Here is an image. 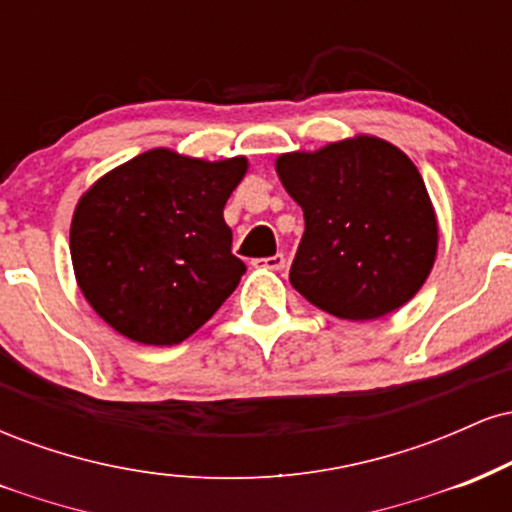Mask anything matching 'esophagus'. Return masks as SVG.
<instances>
[{"instance_id":"1","label":"esophagus","mask_w":512,"mask_h":512,"mask_svg":"<svg viewBox=\"0 0 512 512\" xmlns=\"http://www.w3.org/2000/svg\"><path fill=\"white\" fill-rule=\"evenodd\" d=\"M252 264H255V267H264V269H276V272H279V269L286 267V257L281 255V252H276V255L260 257V260H255Z\"/></svg>"}]
</instances>
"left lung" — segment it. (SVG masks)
Returning a JSON list of instances; mask_svg holds the SVG:
<instances>
[{
    "mask_svg": "<svg viewBox=\"0 0 512 512\" xmlns=\"http://www.w3.org/2000/svg\"><path fill=\"white\" fill-rule=\"evenodd\" d=\"M276 173L303 209L293 289L342 320H378L424 286L438 223L424 178L397 146L375 137L284 154Z\"/></svg>",
    "mask_w": 512,
    "mask_h": 512,
    "instance_id": "left-lung-1",
    "label": "left lung"
}]
</instances>
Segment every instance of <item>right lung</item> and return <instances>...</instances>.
Segmentation results:
<instances>
[{"label": "right lung", "instance_id": "1", "mask_svg": "<svg viewBox=\"0 0 512 512\" xmlns=\"http://www.w3.org/2000/svg\"><path fill=\"white\" fill-rule=\"evenodd\" d=\"M245 170L243 156L209 163L154 149L81 197L69 231L74 274L113 330L180 344L236 291L245 264L223 207Z\"/></svg>", "mask_w": 512, "mask_h": 512}]
</instances>
